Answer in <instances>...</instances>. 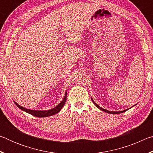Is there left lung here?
I'll list each match as a JSON object with an SVG mask.
<instances>
[{"label":"left lung","mask_w":153,"mask_h":153,"mask_svg":"<svg viewBox=\"0 0 153 153\" xmlns=\"http://www.w3.org/2000/svg\"><path fill=\"white\" fill-rule=\"evenodd\" d=\"M91 100H92V101L93 102V103H94V105L96 106V107H97V108H99L100 110H101V111H104V112H106V113H111V114H120V113H123V112H125V111H128V109H129V108H128V109H126V110H123V111H108V110H106V109H105V108H102V107H100L99 105H98L97 103H95V102L94 101V100H93V99H92V98L91 97ZM137 104H136L135 105H136ZM135 105H134V106H132V107H134V106Z\"/></svg>","instance_id":"1"}]
</instances>
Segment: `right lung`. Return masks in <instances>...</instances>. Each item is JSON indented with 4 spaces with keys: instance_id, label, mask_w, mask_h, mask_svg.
I'll use <instances>...</instances> for the list:
<instances>
[{
    "instance_id": "obj_1",
    "label": "right lung",
    "mask_w": 153,
    "mask_h": 153,
    "mask_svg": "<svg viewBox=\"0 0 153 153\" xmlns=\"http://www.w3.org/2000/svg\"><path fill=\"white\" fill-rule=\"evenodd\" d=\"M66 98H67V92H65V96L63 100H62V101L59 103L57 106H56V107L52 108V109L47 110V111H37V110L28 109V108H24L22 107V106H20L19 105H18L16 102L14 101V102L15 104L20 108V109H22V111H24L27 113L31 114L32 115H33L37 117H49V116H52L53 115H55L56 113H58L59 111L61 110V108H63L65 103L67 100Z\"/></svg>"
}]
</instances>
